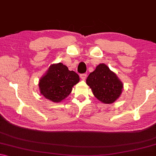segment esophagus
<instances>
[{
	"mask_svg": "<svg viewBox=\"0 0 156 156\" xmlns=\"http://www.w3.org/2000/svg\"><path fill=\"white\" fill-rule=\"evenodd\" d=\"M86 77H87V74H80V78H81L82 80H85Z\"/></svg>",
	"mask_w": 156,
	"mask_h": 156,
	"instance_id": "34e87169",
	"label": "esophagus"
}]
</instances>
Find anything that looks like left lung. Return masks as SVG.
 I'll list each match as a JSON object with an SVG mask.
<instances>
[{
	"label": "left lung",
	"mask_w": 156,
	"mask_h": 156,
	"mask_svg": "<svg viewBox=\"0 0 156 156\" xmlns=\"http://www.w3.org/2000/svg\"><path fill=\"white\" fill-rule=\"evenodd\" d=\"M86 83L98 101L105 104L114 103L122 95L124 84L104 63H100L86 80Z\"/></svg>",
	"instance_id": "8db88e82"
}]
</instances>
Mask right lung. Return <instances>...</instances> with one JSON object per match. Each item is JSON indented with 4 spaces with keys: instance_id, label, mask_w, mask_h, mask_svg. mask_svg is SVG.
Instances as JSON below:
<instances>
[{
    "instance_id": "right-lung-1",
    "label": "right lung",
    "mask_w": 156,
    "mask_h": 156,
    "mask_svg": "<svg viewBox=\"0 0 156 156\" xmlns=\"http://www.w3.org/2000/svg\"><path fill=\"white\" fill-rule=\"evenodd\" d=\"M80 82V76L74 71H69L62 63H53L40 79V93L47 100L60 103L68 97L72 88Z\"/></svg>"
}]
</instances>
